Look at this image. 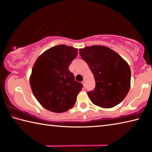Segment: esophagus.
<instances>
[{
	"mask_svg": "<svg viewBox=\"0 0 152 152\" xmlns=\"http://www.w3.org/2000/svg\"><path fill=\"white\" fill-rule=\"evenodd\" d=\"M82 84H83V85H84V86H85V80H84L82 82Z\"/></svg>",
	"mask_w": 152,
	"mask_h": 152,
	"instance_id": "esophagus-1",
	"label": "esophagus"
}]
</instances>
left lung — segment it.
<instances>
[{
	"mask_svg": "<svg viewBox=\"0 0 152 152\" xmlns=\"http://www.w3.org/2000/svg\"><path fill=\"white\" fill-rule=\"evenodd\" d=\"M79 52L94 74L96 86L87 92L92 103L107 109L119 104L127 96L131 86L128 64L106 46H89L80 49Z\"/></svg>",
	"mask_w": 152,
	"mask_h": 152,
	"instance_id": "1",
	"label": "left lung"
}]
</instances>
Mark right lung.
I'll list each match as a JSON object with an SVG mask.
<instances>
[{
    "label": "right lung",
    "instance_id": "1",
    "mask_svg": "<svg viewBox=\"0 0 152 152\" xmlns=\"http://www.w3.org/2000/svg\"><path fill=\"white\" fill-rule=\"evenodd\" d=\"M77 55L78 49L58 45L46 50L35 61L30 76L31 88L47 110L64 113L75 104L83 86L75 80L68 68Z\"/></svg>",
    "mask_w": 152,
    "mask_h": 152
}]
</instances>
